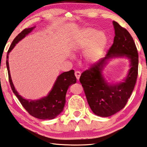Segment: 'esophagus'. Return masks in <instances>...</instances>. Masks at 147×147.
Listing matches in <instances>:
<instances>
[{"mask_svg": "<svg viewBox=\"0 0 147 147\" xmlns=\"http://www.w3.org/2000/svg\"><path fill=\"white\" fill-rule=\"evenodd\" d=\"M74 74H75V76L77 80H79L80 79V77L81 75V73L80 71H75V73H74Z\"/></svg>", "mask_w": 147, "mask_h": 147, "instance_id": "34e87169", "label": "esophagus"}]
</instances>
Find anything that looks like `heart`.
Masks as SVG:
<instances>
[{"label": "heart", "mask_w": 147, "mask_h": 147, "mask_svg": "<svg viewBox=\"0 0 147 147\" xmlns=\"http://www.w3.org/2000/svg\"><path fill=\"white\" fill-rule=\"evenodd\" d=\"M106 42V36L103 33H97L94 29L87 28L81 32L80 38L76 40L75 47L85 49L89 46L87 51V57L90 62H96L103 52Z\"/></svg>", "instance_id": "heart-1"}]
</instances>
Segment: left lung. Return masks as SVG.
<instances>
[{"mask_svg": "<svg viewBox=\"0 0 147 147\" xmlns=\"http://www.w3.org/2000/svg\"><path fill=\"white\" fill-rule=\"evenodd\" d=\"M113 25L115 36L106 57L83 72L80 78L89 107L96 115L101 117L111 116L124 108L134 90L138 74V53L134 40L118 22L113 21ZM117 57L129 58L131 69L123 82L110 84L101 73L106 62Z\"/></svg>", "mask_w": 147, "mask_h": 147, "instance_id": "obj_1", "label": "left lung"}]
</instances>
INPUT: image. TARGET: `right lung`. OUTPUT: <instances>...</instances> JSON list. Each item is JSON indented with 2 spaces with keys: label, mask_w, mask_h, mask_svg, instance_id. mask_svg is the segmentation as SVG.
Wrapping results in <instances>:
<instances>
[{
  "label": "right lung",
  "mask_w": 147,
  "mask_h": 147,
  "mask_svg": "<svg viewBox=\"0 0 147 147\" xmlns=\"http://www.w3.org/2000/svg\"><path fill=\"white\" fill-rule=\"evenodd\" d=\"M35 27L24 29L15 37L11 44L6 57V67L8 73L9 81L13 93L30 115L41 119H51L56 118L63 111L65 103V95L68 88L71 85L76 82V78L74 76V70L64 72L60 74L49 94L46 96L37 100H26L18 94L13 85L10 75L8 63L9 52L14 48L16 44L24 38Z\"/></svg>",
  "instance_id": "1"
}]
</instances>
